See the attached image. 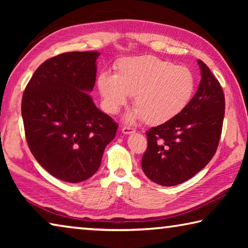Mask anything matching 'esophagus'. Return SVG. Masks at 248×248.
Masks as SVG:
<instances>
[{"mask_svg":"<svg viewBox=\"0 0 248 248\" xmlns=\"http://www.w3.org/2000/svg\"><path fill=\"white\" fill-rule=\"evenodd\" d=\"M121 132H123L124 134H131V133L136 132V129L130 128V127H123V129H121Z\"/></svg>","mask_w":248,"mask_h":248,"instance_id":"34e87169","label":"esophagus"}]
</instances>
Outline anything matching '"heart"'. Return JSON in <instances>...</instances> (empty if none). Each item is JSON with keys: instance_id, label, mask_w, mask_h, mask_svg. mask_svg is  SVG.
<instances>
[{"instance_id": "1", "label": "heart", "mask_w": 248, "mask_h": 248, "mask_svg": "<svg viewBox=\"0 0 248 248\" xmlns=\"http://www.w3.org/2000/svg\"><path fill=\"white\" fill-rule=\"evenodd\" d=\"M115 75L102 73L97 85L104 109L116 115L129 96H133L134 110L127 123L142 119L149 125L166 124L185 110L194 96V74L185 66L154 56L121 59Z\"/></svg>"}]
</instances>
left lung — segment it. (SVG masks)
Wrapping results in <instances>:
<instances>
[{"instance_id": "left-lung-1", "label": "left lung", "mask_w": 248, "mask_h": 248, "mask_svg": "<svg viewBox=\"0 0 248 248\" xmlns=\"http://www.w3.org/2000/svg\"><path fill=\"white\" fill-rule=\"evenodd\" d=\"M201 81L194 97L176 118L151 128L142 156L146 177L162 186L182 184L200 171L215 155L222 132L225 100L211 71L198 60Z\"/></svg>"}]
</instances>
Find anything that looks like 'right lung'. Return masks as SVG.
I'll return each mask as SVG.
<instances>
[{"label":"right lung","mask_w":248,"mask_h":248,"mask_svg":"<svg viewBox=\"0 0 248 248\" xmlns=\"http://www.w3.org/2000/svg\"><path fill=\"white\" fill-rule=\"evenodd\" d=\"M97 51H73L45 61L23 94L22 116L29 149L58 179L79 183L100 166L118 125L95 106Z\"/></svg>","instance_id":"1"}]
</instances>
